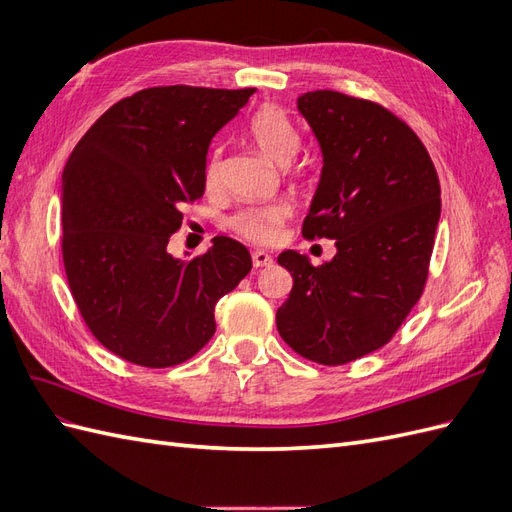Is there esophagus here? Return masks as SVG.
<instances>
[{
	"label": "esophagus",
	"mask_w": 512,
	"mask_h": 512,
	"mask_svg": "<svg viewBox=\"0 0 512 512\" xmlns=\"http://www.w3.org/2000/svg\"><path fill=\"white\" fill-rule=\"evenodd\" d=\"M252 262H254V267H256V269H260V267H269L271 262H273V258H271L267 252L256 250V252L252 254Z\"/></svg>",
	"instance_id": "esophagus-1"
}]
</instances>
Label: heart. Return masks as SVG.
<instances>
[{
    "label": "heart",
    "instance_id": "obj_1",
    "mask_svg": "<svg viewBox=\"0 0 512 512\" xmlns=\"http://www.w3.org/2000/svg\"><path fill=\"white\" fill-rule=\"evenodd\" d=\"M254 143L262 151V156L271 162L286 166L294 160L301 149V134L294 126L290 115L277 106H265L254 115L250 126ZM220 181V149L213 151L207 166V183L215 185ZM292 215V207L288 203H271L247 207L239 211L230 220L232 230L247 241L258 245H271L280 239L284 224Z\"/></svg>",
    "mask_w": 512,
    "mask_h": 512
}]
</instances>
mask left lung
I'll list each match as a JSON object with an SVG mask.
<instances>
[{
	"instance_id": "8db88e82",
	"label": "left lung",
	"mask_w": 512,
	"mask_h": 512,
	"mask_svg": "<svg viewBox=\"0 0 512 512\" xmlns=\"http://www.w3.org/2000/svg\"><path fill=\"white\" fill-rule=\"evenodd\" d=\"M297 106L322 153L303 237L335 239L337 254L320 267L277 256L294 284L275 322L305 359L344 365L389 342L421 297L440 183L418 136L380 104L324 89Z\"/></svg>"
}]
</instances>
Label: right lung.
Returning <instances> with one entry per match:
<instances>
[{"label":"right lung","mask_w":512,"mask_h":512,"mask_svg":"<svg viewBox=\"0 0 512 512\" xmlns=\"http://www.w3.org/2000/svg\"><path fill=\"white\" fill-rule=\"evenodd\" d=\"M256 89L151 87L87 130L61 175L64 267L98 342L143 367L188 361L215 333L213 309L252 269L215 237L192 260L168 252L183 205L203 196L211 138Z\"/></svg>","instance_id":"right-lung-1"}]
</instances>
